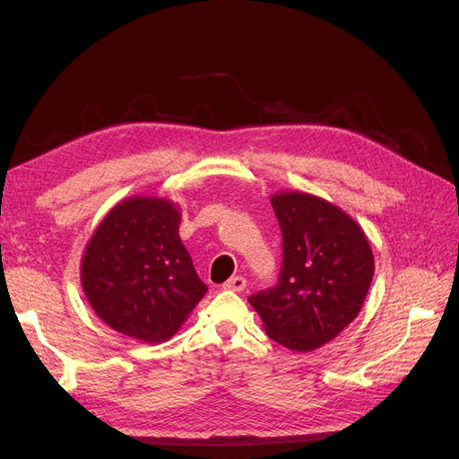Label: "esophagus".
Wrapping results in <instances>:
<instances>
[{"mask_svg": "<svg viewBox=\"0 0 459 459\" xmlns=\"http://www.w3.org/2000/svg\"><path fill=\"white\" fill-rule=\"evenodd\" d=\"M245 287H247V280H245V277H241V275H235V277H231V280H228L224 283V289L238 290V293H241Z\"/></svg>", "mask_w": 459, "mask_h": 459, "instance_id": "34e87169", "label": "esophagus"}]
</instances>
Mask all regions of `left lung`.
Segmentation results:
<instances>
[{"instance_id":"1","label":"left lung","mask_w":459,"mask_h":459,"mask_svg":"<svg viewBox=\"0 0 459 459\" xmlns=\"http://www.w3.org/2000/svg\"><path fill=\"white\" fill-rule=\"evenodd\" d=\"M272 206L283 235L280 283L248 302L270 339L312 352L362 310L375 272L373 251L359 224L322 197L280 191Z\"/></svg>"}]
</instances>
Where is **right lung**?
<instances>
[{"label":"right lung","mask_w":459,"mask_h":459,"mask_svg":"<svg viewBox=\"0 0 459 459\" xmlns=\"http://www.w3.org/2000/svg\"><path fill=\"white\" fill-rule=\"evenodd\" d=\"M179 220L170 199L134 195L110 208L86 245L84 295L122 335L169 341L206 293L179 239Z\"/></svg>","instance_id":"1"}]
</instances>
